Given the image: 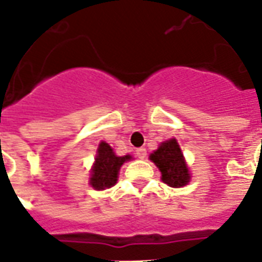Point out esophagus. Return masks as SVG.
<instances>
[{"instance_id":"34e87169","label":"esophagus","mask_w":262,"mask_h":262,"mask_svg":"<svg viewBox=\"0 0 262 262\" xmlns=\"http://www.w3.org/2000/svg\"><path fill=\"white\" fill-rule=\"evenodd\" d=\"M136 155H137L139 159H144V158H147V149L143 147L137 148V149H136Z\"/></svg>"}]
</instances>
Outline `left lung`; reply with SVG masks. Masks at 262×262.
<instances>
[{"label": "left lung", "instance_id": "obj_1", "mask_svg": "<svg viewBox=\"0 0 262 262\" xmlns=\"http://www.w3.org/2000/svg\"><path fill=\"white\" fill-rule=\"evenodd\" d=\"M149 159L159 168L162 181L168 186L181 187L189 183L190 174L175 139L160 144V147L151 154Z\"/></svg>", "mask_w": 262, "mask_h": 262}]
</instances>
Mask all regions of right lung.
I'll return each mask as SVG.
<instances>
[{"label": "right lung", "mask_w": 262, "mask_h": 262, "mask_svg": "<svg viewBox=\"0 0 262 262\" xmlns=\"http://www.w3.org/2000/svg\"><path fill=\"white\" fill-rule=\"evenodd\" d=\"M126 160H130V155L117 156L113 148L102 141L99 144L98 155L91 171L90 183L96 190H104L107 187L114 186L118 178V171Z\"/></svg>", "instance_id": "1"}]
</instances>
